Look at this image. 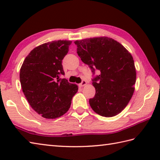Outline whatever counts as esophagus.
Listing matches in <instances>:
<instances>
[{
  "label": "esophagus",
  "mask_w": 160,
  "mask_h": 160,
  "mask_svg": "<svg viewBox=\"0 0 160 160\" xmlns=\"http://www.w3.org/2000/svg\"><path fill=\"white\" fill-rule=\"evenodd\" d=\"M87 85V82H86V80H83L82 81V82H81L80 85H79V86L80 87H83V86H85V85Z\"/></svg>",
  "instance_id": "esophagus-1"
}]
</instances>
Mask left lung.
<instances>
[{
	"mask_svg": "<svg viewBox=\"0 0 160 160\" xmlns=\"http://www.w3.org/2000/svg\"><path fill=\"white\" fill-rule=\"evenodd\" d=\"M77 53L94 73L92 80L96 93L89 102L99 115L112 117L128 105L133 94L136 70L131 53L112 38L99 37L74 42Z\"/></svg>",
	"mask_w": 160,
	"mask_h": 160,
	"instance_id": "1",
	"label": "left lung"
}]
</instances>
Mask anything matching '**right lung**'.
I'll use <instances>...</instances> for the list:
<instances>
[{
  "label": "right lung",
  "instance_id": "right-lung-1",
  "mask_svg": "<svg viewBox=\"0 0 160 160\" xmlns=\"http://www.w3.org/2000/svg\"><path fill=\"white\" fill-rule=\"evenodd\" d=\"M71 41L58 40L35 47L22 65L20 80L29 105L45 118H56L65 114L71 104L78 87L64 75L62 60L68 52Z\"/></svg>",
  "mask_w": 160,
  "mask_h": 160
}]
</instances>
